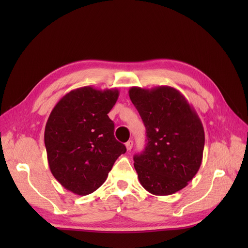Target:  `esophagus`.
I'll use <instances>...</instances> for the list:
<instances>
[{
    "label": "esophagus",
    "instance_id": "34e87169",
    "mask_svg": "<svg viewBox=\"0 0 248 248\" xmlns=\"http://www.w3.org/2000/svg\"><path fill=\"white\" fill-rule=\"evenodd\" d=\"M132 147H133V141L132 140H128L126 142V149L128 150V151H130V150L132 149Z\"/></svg>",
    "mask_w": 248,
    "mask_h": 248
}]
</instances>
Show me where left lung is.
I'll list each match as a JSON object with an SVG mask.
<instances>
[{
    "instance_id": "8db88e82",
    "label": "left lung",
    "mask_w": 248,
    "mask_h": 248,
    "mask_svg": "<svg viewBox=\"0 0 248 248\" xmlns=\"http://www.w3.org/2000/svg\"><path fill=\"white\" fill-rule=\"evenodd\" d=\"M129 97L146 127L147 145L133 157L140 183L154 196L183 189L202 164L205 131L197 111L169 86L132 87Z\"/></svg>"
}]
</instances>
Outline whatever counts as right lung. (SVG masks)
Wrapping results in <instances>:
<instances>
[{
    "mask_svg": "<svg viewBox=\"0 0 248 248\" xmlns=\"http://www.w3.org/2000/svg\"><path fill=\"white\" fill-rule=\"evenodd\" d=\"M119 90L81 87L64 95L52 108L44 144L52 176L78 196L94 192L106 181L126 147L114 136L108 114Z\"/></svg>",
    "mask_w": 248,
    "mask_h": 248,
    "instance_id": "obj_1",
    "label": "right lung"
}]
</instances>
